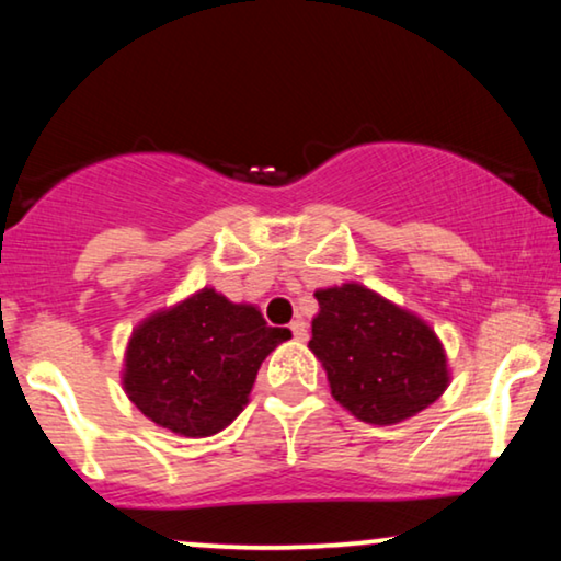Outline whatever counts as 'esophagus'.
<instances>
[{
  "label": "esophagus",
  "instance_id": "1",
  "mask_svg": "<svg viewBox=\"0 0 561 561\" xmlns=\"http://www.w3.org/2000/svg\"><path fill=\"white\" fill-rule=\"evenodd\" d=\"M290 334H294V340H298V342L309 340V327H306V321H301V319L290 321Z\"/></svg>",
  "mask_w": 561,
  "mask_h": 561
}]
</instances>
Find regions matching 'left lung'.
Listing matches in <instances>:
<instances>
[{
	"instance_id": "8db88e82",
	"label": "left lung",
	"mask_w": 561,
	"mask_h": 561,
	"mask_svg": "<svg viewBox=\"0 0 561 561\" xmlns=\"http://www.w3.org/2000/svg\"><path fill=\"white\" fill-rule=\"evenodd\" d=\"M309 347L324 365L332 396L367 424L416 416L449 382L442 342L419 317L359 286L317 290Z\"/></svg>"
}]
</instances>
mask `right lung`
<instances>
[{
  "mask_svg": "<svg viewBox=\"0 0 561 561\" xmlns=\"http://www.w3.org/2000/svg\"><path fill=\"white\" fill-rule=\"evenodd\" d=\"M288 336L267 327L255 306L204 288L135 329L125 390L158 426L211 436L237 419L263 359Z\"/></svg>",
  "mask_w": 561,
  "mask_h": 561,
  "instance_id": "1",
  "label": "right lung"
}]
</instances>
